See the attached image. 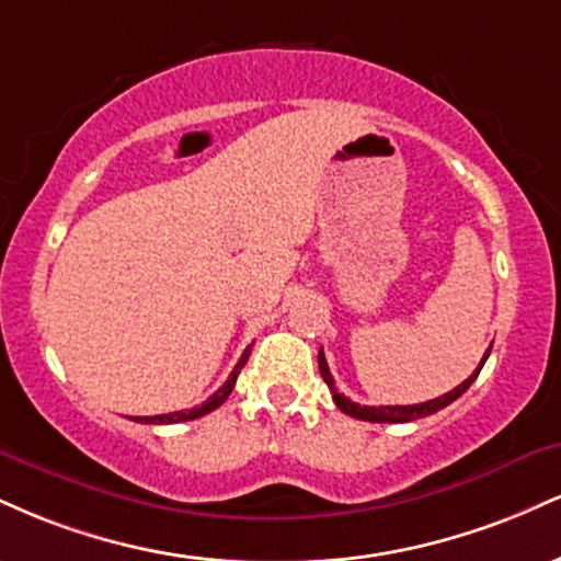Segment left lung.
Listing matches in <instances>:
<instances>
[{
	"label": "left lung",
	"instance_id": "obj_1",
	"mask_svg": "<svg viewBox=\"0 0 561 561\" xmlns=\"http://www.w3.org/2000/svg\"><path fill=\"white\" fill-rule=\"evenodd\" d=\"M488 356H491V347H488V353H485V356H482V362H480L478 369H474V375L469 377V379H465V382H461L459 388H454V390L446 392V396H440V398H433V401L414 403V405H362V403H353L351 398H345L343 392L334 388V379L330 375V366H327V358H324V353H321V351H319V371H321V377H324L327 388H330V392H332V401L337 403V409L343 411V414L356 416V420H364V422H390L392 424V422H414V420H422V416L435 414V411L446 409L448 403H454L456 398H459L461 392H467L469 385H472L474 379H478L482 364H485Z\"/></svg>",
	"mask_w": 561,
	"mask_h": 561
}]
</instances>
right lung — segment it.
Returning <instances> with one entry per match:
<instances>
[{
    "instance_id": "1",
    "label": "right lung",
    "mask_w": 561,
    "mask_h": 561,
    "mask_svg": "<svg viewBox=\"0 0 561 561\" xmlns=\"http://www.w3.org/2000/svg\"><path fill=\"white\" fill-rule=\"evenodd\" d=\"M248 356H250V347H244V353H242V356H240V362H237L234 369H231V375H229L227 382H224L221 388H218V390L214 392V396L208 398V401H205V403H199V405H195V409L173 411V414H158V416H131V420H134V422H141V424H176V422H190V420H199V416L210 414V411H216L218 405H221L224 401H227V398H229V392L234 390V382H237V377H240L242 366L248 364Z\"/></svg>"
}]
</instances>
